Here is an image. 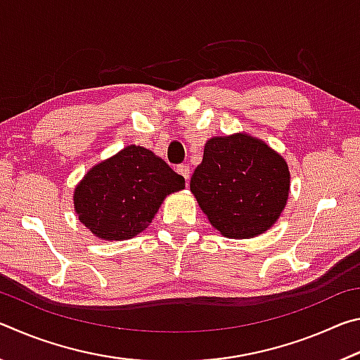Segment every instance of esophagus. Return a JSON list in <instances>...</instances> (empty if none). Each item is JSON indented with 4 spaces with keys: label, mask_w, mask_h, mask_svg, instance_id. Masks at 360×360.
I'll use <instances>...</instances> for the list:
<instances>
[{
    "label": "esophagus",
    "mask_w": 360,
    "mask_h": 360,
    "mask_svg": "<svg viewBox=\"0 0 360 360\" xmlns=\"http://www.w3.org/2000/svg\"><path fill=\"white\" fill-rule=\"evenodd\" d=\"M176 172H178L182 176V178L186 179V182H187L188 176H191V168H188L187 165H178V168H176Z\"/></svg>",
    "instance_id": "34e87169"
}]
</instances>
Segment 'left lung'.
Here are the masks:
<instances>
[{
	"label": "left lung",
	"mask_w": 360,
	"mask_h": 360,
	"mask_svg": "<svg viewBox=\"0 0 360 360\" xmlns=\"http://www.w3.org/2000/svg\"><path fill=\"white\" fill-rule=\"evenodd\" d=\"M284 158L248 135L211 138L195 168L191 191L216 227L229 238L264 233L281 214L289 195Z\"/></svg>",
	"instance_id": "1"
}]
</instances>
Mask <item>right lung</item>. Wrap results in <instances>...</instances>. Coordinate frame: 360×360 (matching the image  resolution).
Wrapping results in <instances>:
<instances>
[{
	"mask_svg": "<svg viewBox=\"0 0 360 360\" xmlns=\"http://www.w3.org/2000/svg\"><path fill=\"white\" fill-rule=\"evenodd\" d=\"M184 188V178L141 146H127L94 167L75 191L85 227L103 240H129L148 229L163 198Z\"/></svg>",
	"mask_w": 360,
	"mask_h": 360,
	"instance_id": "right-lung-1",
	"label": "right lung"
}]
</instances>
